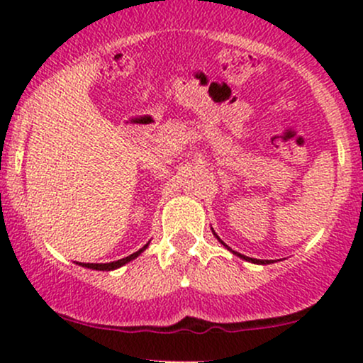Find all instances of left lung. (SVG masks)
Segmentation results:
<instances>
[{
    "label": "left lung",
    "instance_id": "8db88e82",
    "mask_svg": "<svg viewBox=\"0 0 363 363\" xmlns=\"http://www.w3.org/2000/svg\"><path fill=\"white\" fill-rule=\"evenodd\" d=\"M216 235V234H215ZM216 239H218L220 240V237L218 235H216ZM220 242H222V240H220ZM223 244V242H222ZM225 245V244H223ZM225 247H228V245H225ZM237 254V256H239V257H242V259H245V261H251V262H256V264H269V262H272V261H268V259H254V257H247V256H242V254H239V252H235Z\"/></svg>",
    "mask_w": 363,
    "mask_h": 363
}]
</instances>
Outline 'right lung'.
I'll return each instance as SVG.
<instances>
[{
    "label": "right lung",
    "mask_w": 363,
    "mask_h": 363,
    "mask_svg": "<svg viewBox=\"0 0 363 363\" xmlns=\"http://www.w3.org/2000/svg\"><path fill=\"white\" fill-rule=\"evenodd\" d=\"M147 247H148V244H145L143 247L140 249V251L133 252L131 256L123 257V259H118V261H112V262H82V266H85V268H90V269H99V272H112V269H118V268H121V266L126 264V262L133 261L135 257H138L140 254L143 252Z\"/></svg>",
    "instance_id": "add662e5"
}]
</instances>
